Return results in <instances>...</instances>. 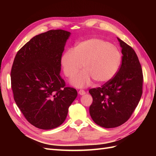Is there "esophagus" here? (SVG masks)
I'll use <instances>...</instances> for the list:
<instances>
[{
	"instance_id": "obj_1",
	"label": "esophagus",
	"mask_w": 156,
	"mask_h": 156,
	"mask_svg": "<svg viewBox=\"0 0 156 156\" xmlns=\"http://www.w3.org/2000/svg\"><path fill=\"white\" fill-rule=\"evenodd\" d=\"M78 92L80 95H84L86 94V91L84 90H80Z\"/></svg>"
}]
</instances>
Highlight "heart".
Listing matches in <instances>:
<instances>
[{
	"label": "heart",
	"instance_id": "heart-1",
	"mask_svg": "<svg viewBox=\"0 0 156 156\" xmlns=\"http://www.w3.org/2000/svg\"><path fill=\"white\" fill-rule=\"evenodd\" d=\"M122 55L119 49L103 39L93 38L79 43L62 58L64 74L72 78L83 65L84 71L72 79L73 85L84 87L92 80L98 84L107 82L114 77L121 66Z\"/></svg>",
	"mask_w": 156,
	"mask_h": 156
}]
</instances>
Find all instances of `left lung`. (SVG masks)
I'll list each match as a JSON object with an SVG mask.
<instances>
[{
  "label": "left lung",
  "mask_w": 156,
  "mask_h": 156,
  "mask_svg": "<svg viewBox=\"0 0 156 156\" xmlns=\"http://www.w3.org/2000/svg\"><path fill=\"white\" fill-rule=\"evenodd\" d=\"M122 48V62L117 74L101 87L91 88L90 115L98 125L114 128L129 120L143 93L144 76L136 53L118 38Z\"/></svg>",
  "instance_id": "left-lung-1"
}]
</instances>
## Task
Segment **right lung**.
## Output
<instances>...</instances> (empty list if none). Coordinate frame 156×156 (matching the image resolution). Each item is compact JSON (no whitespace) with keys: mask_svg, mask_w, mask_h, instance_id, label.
Masks as SVG:
<instances>
[{"mask_svg":"<svg viewBox=\"0 0 156 156\" xmlns=\"http://www.w3.org/2000/svg\"><path fill=\"white\" fill-rule=\"evenodd\" d=\"M70 33L49 30L33 37L16 53L11 72L13 97L27 121L41 129L62 125L78 92L66 87L61 60Z\"/></svg>","mask_w":156,"mask_h":156,"instance_id":"1","label":"right lung"}]
</instances>
